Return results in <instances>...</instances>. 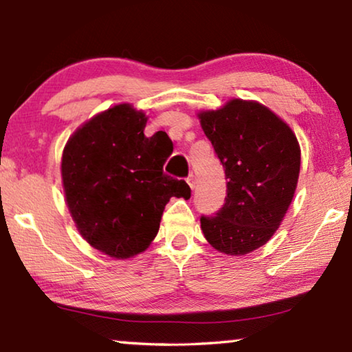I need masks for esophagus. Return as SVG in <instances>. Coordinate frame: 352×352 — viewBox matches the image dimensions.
Instances as JSON below:
<instances>
[{
    "label": "esophagus",
    "instance_id": "1",
    "mask_svg": "<svg viewBox=\"0 0 352 352\" xmlns=\"http://www.w3.org/2000/svg\"><path fill=\"white\" fill-rule=\"evenodd\" d=\"M186 183L189 184V188H190V189H194V188H195V178H194V175H192V174H190V175L186 178Z\"/></svg>",
    "mask_w": 352,
    "mask_h": 352
}]
</instances>
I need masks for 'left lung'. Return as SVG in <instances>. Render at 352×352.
I'll return each instance as SVG.
<instances>
[{
	"label": "left lung",
	"instance_id": "left-lung-1",
	"mask_svg": "<svg viewBox=\"0 0 352 352\" xmlns=\"http://www.w3.org/2000/svg\"><path fill=\"white\" fill-rule=\"evenodd\" d=\"M199 118L228 180L223 206L200 217L201 231L219 252L247 254L270 239L294 199L300 146L287 124L258 102L233 99Z\"/></svg>",
	"mask_w": 352,
	"mask_h": 352
}]
</instances>
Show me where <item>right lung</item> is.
Returning a JSON list of instances; mask_svg holds the SVG:
<instances>
[{"label": "right lung", "instance_id": "1", "mask_svg": "<svg viewBox=\"0 0 352 352\" xmlns=\"http://www.w3.org/2000/svg\"><path fill=\"white\" fill-rule=\"evenodd\" d=\"M147 118L121 104L94 116L71 136L62 158L68 210L88 243L126 259L148 247L170 197H190L184 180L163 172L169 157Z\"/></svg>", "mask_w": 352, "mask_h": 352}]
</instances>
